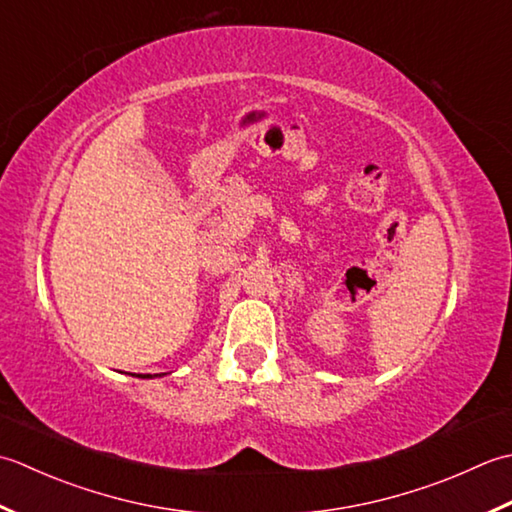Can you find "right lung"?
Here are the masks:
<instances>
[{
  "label": "right lung",
  "mask_w": 512,
  "mask_h": 512,
  "mask_svg": "<svg viewBox=\"0 0 512 512\" xmlns=\"http://www.w3.org/2000/svg\"><path fill=\"white\" fill-rule=\"evenodd\" d=\"M141 378H152V375H141Z\"/></svg>",
  "instance_id": "right-lung-1"
}]
</instances>
